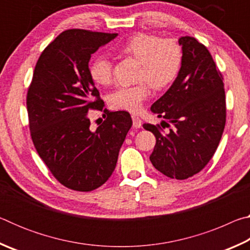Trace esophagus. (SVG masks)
<instances>
[{
  "instance_id": "esophagus-1",
  "label": "esophagus",
  "mask_w": 250,
  "mask_h": 250,
  "mask_svg": "<svg viewBox=\"0 0 250 250\" xmlns=\"http://www.w3.org/2000/svg\"><path fill=\"white\" fill-rule=\"evenodd\" d=\"M132 122H133V128H135V129L141 128L142 121H141V119L138 116H134V115L132 116Z\"/></svg>"
}]
</instances>
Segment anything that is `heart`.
Here are the masks:
<instances>
[{
	"mask_svg": "<svg viewBox=\"0 0 250 250\" xmlns=\"http://www.w3.org/2000/svg\"><path fill=\"white\" fill-rule=\"evenodd\" d=\"M120 50L141 62L139 78L146 80L156 90L164 89L174 82L182 64V48L173 40H161L153 34L138 33L126 40ZM89 75L96 83L109 84L112 80V62L108 56L96 57L89 66ZM149 86L141 83L120 86L109 96L113 109L138 112L149 96Z\"/></svg>",
	"mask_w": 250,
	"mask_h": 250,
	"instance_id": "obj_1",
	"label": "heart"
}]
</instances>
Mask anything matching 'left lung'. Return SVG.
Wrapping results in <instances>:
<instances>
[{
  "label": "left lung",
  "instance_id": "obj_1",
  "mask_svg": "<svg viewBox=\"0 0 250 250\" xmlns=\"http://www.w3.org/2000/svg\"><path fill=\"white\" fill-rule=\"evenodd\" d=\"M182 64L172 86L151 105L161 125L145 124L156 139L150 161L171 179L185 180L205 167L216 151L226 122L223 76L204 45L191 36L179 40Z\"/></svg>",
  "mask_w": 250,
  "mask_h": 250
}]
</instances>
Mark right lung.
Wrapping results in <instances>:
<instances>
[{
  "label": "right lung",
  "mask_w": 250,
  "mask_h": 250,
  "mask_svg": "<svg viewBox=\"0 0 250 250\" xmlns=\"http://www.w3.org/2000/svg\"><path fill=\"white\" fill-rule=\"evenodd\" d=\"M117 36L76 28L61 33L42 53L28 88L35 149L59 183L74 191L90 192L107 182L132 125L129 112L104 109L107 119L90 128L89 111L104 108L89 75L90 57Z\"/></svg>",
  "instance_id": "1"
}]
</instances>
